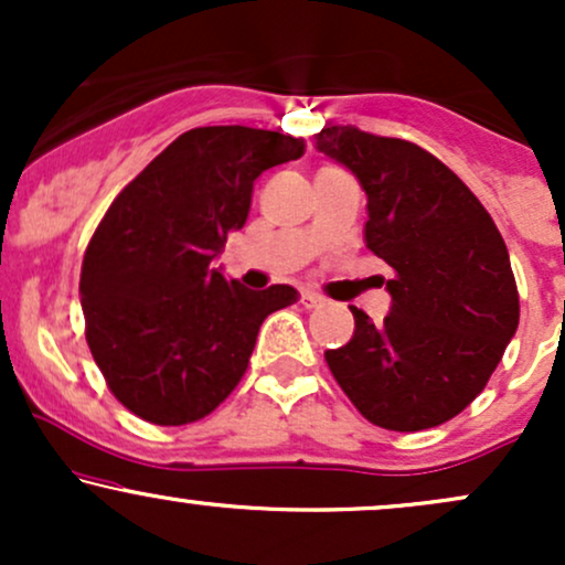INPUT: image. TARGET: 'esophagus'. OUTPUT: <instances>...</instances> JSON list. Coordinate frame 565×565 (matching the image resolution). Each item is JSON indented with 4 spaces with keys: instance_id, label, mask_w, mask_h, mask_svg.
Masks as SVG:
<instances>
[{
    "instance_id": "34e87169",
    "label": "esophagus",
    "mask_w": 565,
    "mask_h": 565,
    "mask_svg": "<svg viewBox=\"0 0 565 565\" xmlns=\"http://www.w3.org/2000/svg\"><path fill=\"white\" fill-rule=\"evenodd\" d=\"M300 302L305 305V308H321V305L327 302V300H323L319 291H302Z\"/></svg>"
}]
</instances>
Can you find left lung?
Listing matches in <instances>:
<instances>
[{
  "label": "left lung",
  "mask_w": 565,
  "mask_h": 565,
  "mask_svg": "<svg viewBox=\"0 0 565 565\" xmlns=\"http://www.w3.org/2000/svg\"><path fill=\"white\" fill-rule=\"evenodd\" d=\"M316 148L366 191V246L395 270L393 305L327 350L337 385L369 423L414 433L476 401L518 329L508 246L481 201L444 161L408 140L327 127Z\"/></svg>",
  "instance_id": "8db88e82"
}]
</instances>
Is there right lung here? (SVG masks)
Segmentation results:
<instances>
[{
    "mask_svg": "<svg viewBox=\"0 0 565 565\" xmlns=\"http://www.w3.org/2000/svg\"><path fill=\"white\" fill-rule=\"evenodd\" d=\"M302 153V138L270 129H188L95 228L79 278L84 334L108 391L146 423L215 412L242 382L263 321L297 302L295 287L246 289L212 260L244 228L255 180Z\"/></svg>",
    "mask_w": 565,
    "mask_h": 565,
    "instance_id": "right-lung-1",
    "label": "right lung"
}]
</instances>
